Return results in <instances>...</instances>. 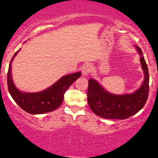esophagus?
Masks as SVG:
<instances>
[{
  "instance_id": "34e87169",
  "label": "esophagus",
  "mask_w": 158,
  "mask_h": 158,
  "mask_svg": "<svg viewBox=\"0 0 158 158\" xmlns=\"http://www.w3.org/2000/svg\"><path fill=\"white\" fill-rule=\"evenodd\" d=\"M91 70H92L91 65L89 64L85 65L82 68V75L85 76V77H86V76H88V74L90 73Z\"/></svg>"
}]
</instances>
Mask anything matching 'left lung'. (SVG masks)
I'll use <instances>...</instances> for the list:
<instances>
[{
  "mask_svg": "<svg viewBox=\"0 0 158 158\" xmlns=\"http://www.w3.org/2000/svg\"><path fill=\"white\" fill-rule=\"evenodd\" d=\"M142 56V50L136 46ZM140 62L145 77L142 86L131 94L114 95L108 93L94 79L88 81V102L94 113L102 118L124 119L134 115L143 108L149 92V74L143 56Z\"/></svg>",
  "mask_w": 158,
  "mask_h": 158,
  "instance_id": "obj_1",
  "label": "left lung"
}]
</instances>
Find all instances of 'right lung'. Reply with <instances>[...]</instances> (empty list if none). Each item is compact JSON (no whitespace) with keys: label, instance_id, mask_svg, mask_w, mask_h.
Instances as JSON below:
<instances>
[{"label":"right lung","instance_id":"obj_1","mask_svg":"<svg viewBox=\"0 0 158 158\" xmlns=\"http://www.w3.org/2000/svg\"><path fill=\"white\" fill-rule=\"evenodd\" d=\"M19 50L12 57L7 73V86L12 99L23 110L31 114H44L57 109L63 102L65 91L77 79L81 77V72L61 77L51 87L39 93H23L14 85L11 75V62Z\"/></svg>","mask_w":158,"mask_h":158}]
</instances>
